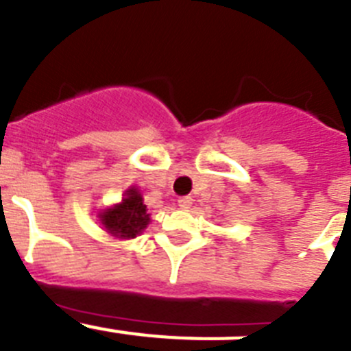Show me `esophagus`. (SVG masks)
<instances>
[{
  "mask_svg": "<svg viewBox=\"0 0 351 351\" xmlns=\"http://www.w3.org/2000/svg\"><path fill=\"white\" fill-rule=\"evenodd\" d=\"M178 204H179V207H181V209H190L191 204H193V198H191V197H182V198H179Z\"/></svg>",
  "mask_w": 351,
  "mask_h": 351,
  "instance_id": "obj_1",
  "label": "esophagus"
}]
</instances>
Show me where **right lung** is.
Here are the masks:
<instances>
[{
	"label": "right lung",
	"mask_w": 351,
	"mask_h": 351,
	"mask_svg": "<svg viewBox=\"0 0 351 351\" xmlns=\"http://www.w3.org/2000/svg\"><path fill=\"white\" fill-rule=\"evenodd\" d=\"M98 218L105 226V230L117 239L137 237L151 221L141 191L135 186L126 190L125 197L119 204L101 210Z\"/></svg>",
	"instance_id": "add662e5"
}]
</instances>
